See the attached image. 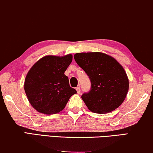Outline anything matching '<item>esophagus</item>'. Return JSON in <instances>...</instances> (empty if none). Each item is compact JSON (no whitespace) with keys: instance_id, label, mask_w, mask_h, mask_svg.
<instances>
[{"instance_id":"esophagus-1","label":"esophagus","mask_w":153,"mask_h":153,"mask_svg":"<svg viewBox=\"0 0 153 153\" xmlns=\"http://www.w3.org/2000/svg\"><path fill=\"white\" fill-rule=\"evenodd\" d=\"M76 90L77 92V94H79V93H80V88H79V87H76Z\"/></svg>"}]
</instances>
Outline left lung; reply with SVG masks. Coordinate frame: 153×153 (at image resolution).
Returning a JSON list of instances; mask_svg holds the SVG:
<instances>
[{
    "label": "left lung",
    "instance_id": "left-lung-1",
    "mask_svg": "<svg viewBox=\"0 0 153 153\" xmlns=\"http://www.w3.org/2000/svg\"><path fill=\"white\" fill-rule=\"evenodd\" d=\"M74 58L91 82L90 91L81 96L88 109L98 114L117 109L123 102L129 88L122 66L113 57L101 52L76 53Z\"/></svg>",
    "mask_w": 153,
    "mask_h": 153
}]
</instances>
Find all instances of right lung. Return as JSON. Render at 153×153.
<instances>
[{
    "instance_id": "1",
    "label": "right lung",
    "mask_w": 153,
    "mask_h": 153,
    "mask_svg": "<svg viewBox=\"0 0 153 153\" xmlns=\"http://www.w3.org/2000/svg\"><path fill=\"white\" fill-rule=\"evenodd\" d=\"M72 61V55H48L41 58L29 70L24 89L28 101L37 111L56 114L65 107L76 90L71 88L65 71Z\"/></svg>"
}]
</instances>
